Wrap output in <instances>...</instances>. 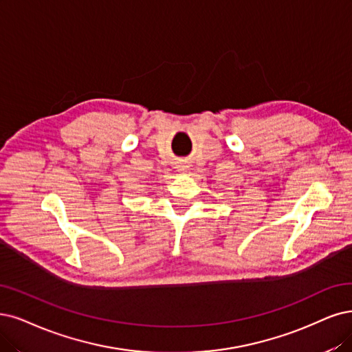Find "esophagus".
I'll return each mask as SVG.
<instances>
[{
    "label": "esophagus",
    "instance_id": "obj_1",
    "mask_svg": "<svg viewBox=\"0 0 352 352\" xmlns=\"http://www.w3.org/2000/svg\"><path fill=\"white\" fill-rule=\"evenodd\" d=\"M178 169H179V171H186L187 166L186 165H178Z\"/></svg>",
    "mask_w": 352,
    "mask_h": 352
}]
</instances>
